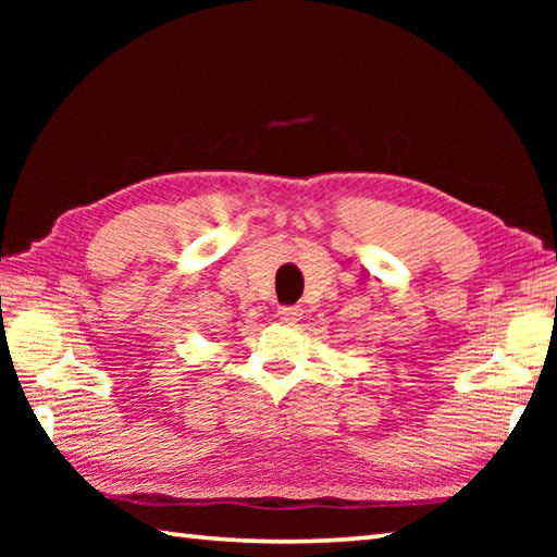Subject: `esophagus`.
I'll return each instance as SVG.
<instances>
[{
	"label": "esophagus",
	"mask_w": 557,
	"mask_h": 557,
	"mask_svg": "<svg viewBox=\"0 0 557 557\" xmlns=\"http://www.w3.org/2000/svg\"><path fill=\"white\" fill-rule=\"evenodd\" d=\"M277 317L280 322H287V324H295L301 319V309L299 307H280L277 309Z\"/></svg>",
	"instance_id": "34e87169"
}]
</instances>
